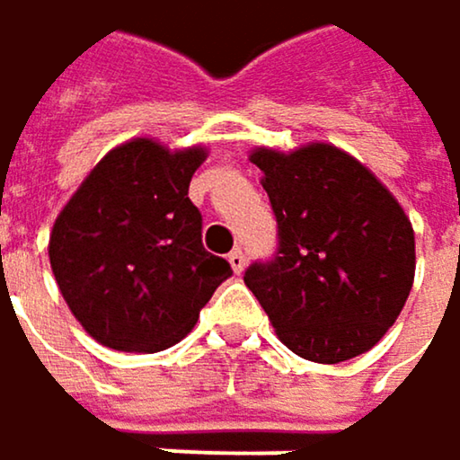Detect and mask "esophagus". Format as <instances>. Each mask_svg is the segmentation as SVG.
<instances>
[{
    "mask_svg": "<svg viewBox=\"0 0 460 460\" xmlns=\"http://www.w3.org/2000/svg\"><path fill=\"white\" fill-rule=\"evenodd\" d=\"M227 260H230V265H233L235 273H241V270L246 268V254H243V249H233Z\"/></svg>",
    "mask_w": 460,
    "mask_h": 460,
    "instance_id": "obj_1",
    "label": "esophagus"
}]
</instances>
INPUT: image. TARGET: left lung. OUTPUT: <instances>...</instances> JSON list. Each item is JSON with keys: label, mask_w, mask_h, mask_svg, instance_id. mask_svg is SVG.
Here are the masks:
<instances>
[{"label": "left lung", "mask_w": 460, "mask_h": 460, "mask_svg": "<svg viewBox=\"0 0 460 460\" xmlns=\"http://www.w3.org/2000/svg\"><path fill=\"white\" fill-rule=\"evenodd\" d=\"M279 225L270 260L243 281L276 335L308 361L338 364L377 343L415 276V235L394 195L350 155L308 144L252 152Z\"/></svg>", "instance_id": "obj_1"}]
</instances>
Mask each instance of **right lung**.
<instances>
[{
  "label": "right lung",
  "instance_id": "add662e5",
  "mask_svg": "<svg viewBox=\"0 0 460 460\" xmlns=\"http://www.w3.org/2000/svg\"><path fill=\"white\" fill-rule=\"evenodd\" d=\"M203 146L171 152L149 138L112 149L80 184L50 233V268L75 319L115 350L179 343L227 260L203 249V217L187 198Z\"/></svg>",
  "mask_w": 460,
  "mask_h": 460
}]
</instances>
